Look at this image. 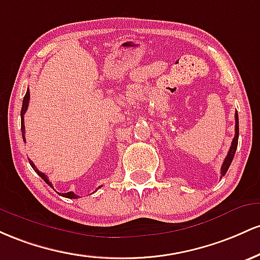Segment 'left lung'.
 <instances>
[{
	"instance_id": "1",
	"label": "left lung",
	"mask_w": 260,
	"mask_h": 260,
	"mask_svg": "<svg viewBox=\"0 0 260 260\" xmlns=\"http://www.w3.org/2000/svg\"><path fill=\"white\" fill-rule=\"evenodd\" d=\"M235 119H236V125H235V138H233V140H232V144H231V147H230L229 153H227L226 158H224V161H223V163H222V166H221V177H223L224 174H226L227 169L230 168V166H231V163H232L233 157H235L236 150H237V145H238V134H240V127H238V114H237V112H236V114H235Z\"/></svg>"
}]
</instances>
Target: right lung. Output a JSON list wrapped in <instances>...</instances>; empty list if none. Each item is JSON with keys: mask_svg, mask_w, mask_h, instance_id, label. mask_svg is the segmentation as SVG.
I'll return each mask as SVG.
<instances>
[{"mask_svg": "<svg viewBox=\"0 0 260 260\" xmlns=\"http://www.w3.org/2000/svg\"><path fill=\"white\" fill-rule=\"evenodd\" d=\"M29 98H30V95H29V88H28V89H27V93H25V95H24V98H23L22 110H20V130H22L23 141H24V142H25V138H24V133H25V129H24V113L27 112V109H28ZM29 163H30L31 168H33L34 171H36L37 173L39 174V176L42 177L44 180H45V183H46V184H49V185H50V186H52L51 183L49 182L48 177H46L45 174L43 173V172H40L39 169H38V168L36 167V165H34L33 161H30V159H29ZM61 195H62V197H65V198H69V199H77V198H80V197H78V195H76V194L74 193V191H69V193H62V194H61Z\"/></svg>", "mask_w": 260, "mask_h": 260, "instance_id": "1", "label": "right lung"}]
</instances>
